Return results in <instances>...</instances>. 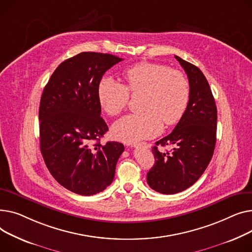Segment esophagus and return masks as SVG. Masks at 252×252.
<instances>
[{"label": "esophagus", "mask_w": 252, "mask_h": 252, "mask_svg": "<svg viewBox=\"0 0 252 252\" xmlns=\"http://www.w3.org/2000/svg\"><path fill=\"white\" fill-rule=\"evenodd\" d=\"M131 146H133V147H143V149H147V147H149V144H147L146 142H140V143L132 144Z\"/></svg>", "instance_id": "obj_1"}]
</instances>
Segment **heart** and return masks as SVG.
<instances>
[{"label":"heart","instance_id":"heart-1","mask_svg":"<svg viewBox=\"0 0 252 252\" xmlns=\"http://www.w3.org/2000/svg\"><path fill=\"white\" fill-rule=\"evenodd\" d=\"M125 84L111 77L102 78L98 84V99L110 116L120 114L128 105L130 94H139L141 109L138 114H129L112 127L113 136L132 143L152 138L162 130V123L174 125L183 117L190 98V85L185 74L179 70L144 62L128 69Z\"/></svg>","mask_w":252,"mask_h":252}]
</instances>
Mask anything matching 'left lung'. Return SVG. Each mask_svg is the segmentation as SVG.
I'll return each instance as SVG.
<instances>
[{
	"label": "left lung",
	"instance_id": "8db88e82",
	"mask_svg": "<svg viewBox=\"0 0 252 252\" xmlns=\"http://www.w3.org/2000/svg\"><path fill=\"white\" fill-rule=\"evenodd\" d=\"M187 74L190 98L183 117L152 151L155 165L146 176L147 184L162 194H175L193 185L209 166L217 141V107L210 84L199 68L178 56ZM172 145L162 153L158 146Z\"/></svg>",
	"mask_w": 252,
	"mask_h": 252
}]
</instances>
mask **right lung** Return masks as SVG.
Wrapping results in <instances>:
<instances>
[{"label":"right lung","instance_id":"1","mask_svg":"<svg viewBox=\"0 0 252 252\" xmlns=\"http://www.w3.org/2000/svg\"><path fill=\"white\" fill-rule=\"evenodd\" d=\"M123 59L83 52L61 63L40 98V152L52 176L66 189L90 196L114 180L124 145L100 143L109 130L100 117L97 90L107 70Z\"/></svg>","mask_w":252,"mask_h":252}]
</instances>
